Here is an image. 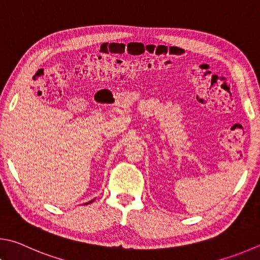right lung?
Segmentation results:
<instances>
[{"instance_id":"obj_1","label":"right lung","mask_w":260,"mask_h":260,"mask_svg":"<svg viewBox=\"0 0 260 260\" xmlns=\"http://www.w3.org/2000/svg\"><path fill=\"white\" fill-rule=\"evenodd\" d=\"M92 201H94V199H93ZM92 201H88V202H87V204H85V205H88V204H91V202H92Z\"/></svg>"}]
</instances>
